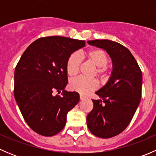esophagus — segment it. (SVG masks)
<instances>
[{"mask_svg": "<svg viewBox=\"0 0 156 156\" xmlns=\"http://www.w3.org/2000/svg\"><path fill=\"white\" fill-rule=\"evenodd\" d=\"M85 99H87V97H84V96L82 95V94H80V100H85Z\"/></svg>", "mask_w": 156, "mask_h": 156, "instance_id": "1", "label": "esophagus"}]
</instances>
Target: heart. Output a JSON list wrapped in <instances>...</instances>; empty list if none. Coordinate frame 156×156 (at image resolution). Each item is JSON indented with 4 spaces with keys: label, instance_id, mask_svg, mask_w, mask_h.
Masks as SVG:
<instances>
[{
    "label": "heart",
    "instance_id": "1",
    "mask_svg": "<svg viewBox=\"0 0 156 156\" xmlns=\"http://www.w3.org/2000/svg\"><path fill=\"white\" fill-rule=\"evenodd\" d=\"M87 59L96 67V73L100 76H104L107 72L106 65L108 62V56L106 52L100 49H94L86 53ZM81 65V57L78 53H72L69 57L66 63L67 74L73 77L78 74ZM97 82L94 79H86L78 77L73 78L69 82V88L81 94H87L97 88Z\"/></svg>",
    "mask_w": 156,
    "mask_h": 156
}]
</instances>
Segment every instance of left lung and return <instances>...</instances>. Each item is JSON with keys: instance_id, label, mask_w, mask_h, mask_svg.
I'll list each match as a JSON object with an SVG mask.
<instances>
[{"instance_id": "obj_1", "label": "left lung", "mask_w": 156, "mask_h": 156, "mask_svg": "<svg viewBox=\"0 0 156 156\" xmlns=\"http://www.w3.org/2000/svg\"><path fill=\"white\" fill-rule=\"evenodd\" d=\"M102 48L112 59V71L106 84L96 92L94 108L87 116L90 131L101 138H110L128 126L140 104L142 72L128 49L109 40L88 41Z\"/></svg>"}]
</instances>
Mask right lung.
<instances>
[{"label":"right lung","mask_w":156,"mask_h":156,"mask_svg":"<svg viewBox=\"0 0 156 156\" xmlns=\"http://www.w3.org/2000/svg\"><path fill=\"white\" fill-rule=\"evenodd\" d=\"M84 41L61 36L41 37L25 50L14 72V97L28 125L44 136L57 134L67 114L79 102V94L65 90L69 56ZM54 91L62 96L53 95Z\"/></svg>","instance_id":"obj_1"}]
</instances>
